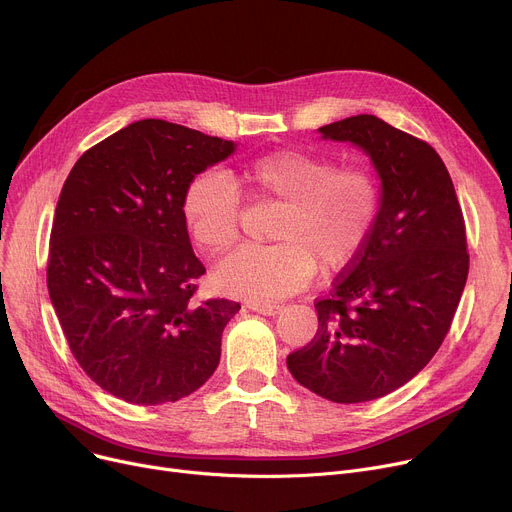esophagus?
<instances>
[{
  "mask_svg": "<svg viewBox=\"0 0 512 512\" xmlns=\"http://www.w3.org/2000/svg\"><path fill=\"white\" fill-rule=\"evenodd\" d=\"M247 308L253 312H259V314H265V316H275L281 312V306L273 304V302H247Z\"/></svg>",
  "mask_w": 512,
  "mask_h": 512,
  "instance_id": "34e87169",
  "label": "esophagus"
}]
</instances>
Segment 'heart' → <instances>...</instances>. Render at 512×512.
Here are the masks:
<instances>
[{
    "instance_id": "b5f03b06",
    "label": "heart",
    "mask_w": 512,
    "mask_h": 512,
    "mask_svg": "<svg viewBox=\"0 0 512 512\" xmlns=\"http://www.w3.org/2000/svg\"><path fill=\"white\" fill-rule=\"evenodd\" d=\"M279 208L269 239L241 249L214 271L223 291L253 302L294 294L316 273L348 267L375 227L381 186L364 166H336L326 156L279 150L251 158L227 176L204 172L184 190L182 210L194 243L225 255L241 235L243 198Z\"/></svg>"
}]
</instances>
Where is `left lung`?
<instances>
[{
  "label": "left lung",
  "mask_w": 512,
  "mask_h": 512,
  "mask_svg": "<svg viewBox=\"0 0 512 512\" xmlns=\"http://www.w3.org/2000/svg\"><path fill=\"white\" fill-rule=\"evenodd\" d=\"M320 133L360 145L383 196L367 245L314 302L318 332L287 356V369L328 401L362 403L403 387L442 346L470 267L466 225L448 168L427 141L375 115Z\"/></svg>",
  "instance_id": "1"
}]
</instances>
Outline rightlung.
<instances>
[{"label":"right lung","instance_id":"1","mask_svg":"<svg viewBox=\"0 0 512 512\" xmlns=\"http://www.w3.org/2000/svg\"><path fill=\"white\" fill-rule=\"evenodd\" d=\"M233 152V141L143 119L93 145L62 186L48 294L72 356L117 399L174 403L218 367L241 304L196 298L206 269L182 198L196 174Z\"/></svg>","mask_w":512,"mask_h":512}]
</instances>
